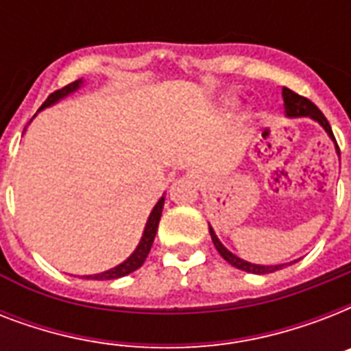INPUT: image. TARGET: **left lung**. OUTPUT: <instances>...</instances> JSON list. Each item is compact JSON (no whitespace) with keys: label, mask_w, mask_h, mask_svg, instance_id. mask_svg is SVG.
Masks as SVG:
<instances>
[{"label":"left lung","mask_w":351,"mask_h":351,"mask_svg":"<svg viewBox=\"0 0 351 351\" xmlns=\"http://www.w3.org/2000/svg\"><path fill=\"white\" fill-rule=\"evenodd\" d=\"M282 98H284V112H286V117H288V118L308 117V118H311V120H315L317 123H319V125H321L322 129L328 132V136L332 138L333 142H335V136H333L332 127H330V121L324 118V114L319 111V107H317L315 104H311L308 98H304V96H299L297 93H293V90L286 89V87L282 89ZM335 151H337V154L341 156V151H339L337 142H335ZM209 234H211V240H213L215 247H217V251H219L220 255H222V258L230 262L231 266L242 269V271L255 273V275H266V273L277 271V269H282V267L286 266V264H277V266H262V264H251V262L244 261V258H240V256H237L234 253H231V251L228 250V247H226L222 242H220L219 237H217V233H215L211 226H209ZM295 262H297V261H295ZM289 264H291V262H289Z\"/></svg>","instance_id":"obj_1"}]
</instances>
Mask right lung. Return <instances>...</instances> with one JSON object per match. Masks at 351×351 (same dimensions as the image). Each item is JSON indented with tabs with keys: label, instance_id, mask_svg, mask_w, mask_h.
Returning <instances> with one entry per match:
<instances>
[{
	"label": "right lung",
	"instance_id": "add662e5",
	"mask_svg": "<svg viewBox=\"0 0 351 351\" xmlns=\"http://www.w3.org/2000/svg\"><path fill=\"white\" fill-rule=\"evenodd\" d=\"M82 85H84V80H76V82H73V84L65 85L63 89L56 90V93H52V95L45 100V104L40 107V111H43L45 107L54 106V104H58L60 100H63L65 96L76 93V90L82 87ZM38 112H36V114H38ZM164 202H165V197H160V200L153 208L151 215H149L147 222H145L142 239H140V242H138L136 250L132 251L131 255L127 256L125 261L121 262V264H118V266L111 267V269H107V271L96 273V275H84V277L87 278V280H114V278L125 277V275H129V273L136 271L138 267L142 266L143 262H145V258H147V255H149V251H151V245H153L154 237H156V230H158V222H160V217H162Z\"/></svg>",
	"mask_w": 351,
	"mask_h": 351
}]
</instances>
